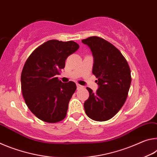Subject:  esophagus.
Masks as SVG:
<instances>
[{"instance_id":"34e87169","label":"esophagus","mask_w":157,"mask_h":157,"mask_svg":"<svg viewBox=\"0 0 157 157\" xmlns=\"http://www.w3.org/2000/svg\"><path fill=\"white\" fill-rule=\"evenodd\" d=\"M84 86H81V85H79V84H77V88H78V89H81V88H83Z\"/></svg>"}]
</instances>
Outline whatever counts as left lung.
<instances>
[{
	"mask_svg": "<svg viewBox=\"0 0 157 157\" xmlns=\"http://www.w3.org/2000/svg\"><path fill=\"white\" fill-rule=\"evenodd\" d=\"M94 57L93 74L98 89L89 92L84 102L85 113L95 121H106L116 115L125 102L131 84V71L120 50L104 39L91 36L82 39Z\"/></svg>",
	"mask_w": 157,
	"mask_h": 157,
	"instance_id": "obj_1",
	"label": "left lung"
}]
</instances>
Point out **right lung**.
I'll use <instances>...</instances> for the list:
<instances>
[{"label": "right lung", "instance_id": "1", "mask_svg": "<svg viewBox=\"0 0 157 157\" xmlns=\"http://www.w3.org/2000/svg\"><path fill=\"white\" fill-rule=\"evenodd\" d=\"M73 41L49 40L34 50L21 73L23 98L32 113L46 123L65 118L68 103L76 90L73 82L63 83L57 77L69 55L79 48Z\"/></svg>", "mask_w": 157, "mask_h": 157}]
</instances>
